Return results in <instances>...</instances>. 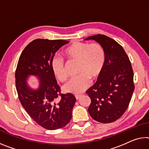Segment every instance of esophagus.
<instances>
[{
	"label": "esophagus",
	"mask_w": 149,
	"mask_h": 149,
	"mask_svg": "<svg viewBox=\"0 0 149 149\" xmlns=\"http://www.w3.org/2000/svg\"><path fill=\"white\" fill-rule=\"evenodd\" d=\"M80 96H81V95H75V97L77 100L80 97Z\"/></svg>",
	"instance_id": "esophagus-1"
}]
</instances>
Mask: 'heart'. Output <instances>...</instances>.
Segmentation results:
<instances>
[{
  "instance_id": "1",
  "label": "heart",
  "mask_w": 149,
  "mask_h": 149,
  "mask_svg": "<svg viewBox=\"0 0 149 149\" xmlns=\"http://www.w3.org/2000/svg\"><path fill=\"white\" fill-rule=\"evenodd\" d=\"M65 55L71 61L77 63V76L70 79L64 86L65 92L79 93L89 87L90 79H95L102 72L105 62V52L100 43L89 44L76 42L64 52ZM52 69L55 76L61 81L67 79L65 63L63 58L54 56L52 60Z\"/></svg>"
}]
</instances>
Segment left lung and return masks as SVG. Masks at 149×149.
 Segmentation results:
<instances>
[{"mask_svg":"<svg viewBox=\"0 0 149 149\" xmlns=\"http://www.w3.org/2000/svg\"><path fill=\"white\" fill-rule=\"evenodd\" d=\"M86 40L97 42L105 52L102 72L86 91L91 99L88 112L95 121L109 123L119 119L129 107L134 89L133 68L123 48L113 39L97 34Z\"/></svg>","mask_w":149,"mask_h":149,"instance_id":"1","label":"left lung"}]
</instances>
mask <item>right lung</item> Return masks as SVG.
<instances>
[{
	"instance_id": "add662e5",
	"label": "right lung",
	"mask_w": 149,
	"mask_h": 149,
	"mask_svg": "<svg viewBox=\"0 0 149 149\" xmlns=\"http://www.w3.org/2000/svg\"><path fill=\"white\" fill-rule=\"evenodd\" d=\"M68 42L63 40H34L24 49L16 69V91L21 105L35 122L48 130L61 129L69 123L76 101L72 93H61L51 65L55 53ZM28 74L39 77L41 85L38 91H32L27 86L25 80ZM59 96L61 100H58Z\"/></svg>"
}]
</instances>
